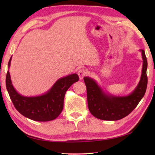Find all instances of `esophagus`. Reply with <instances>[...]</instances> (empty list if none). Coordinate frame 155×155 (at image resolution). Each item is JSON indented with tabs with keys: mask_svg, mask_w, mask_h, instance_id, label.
<instances>
[{
	"mask_svg": "<svg viewBox=\"0 0 155 155\" xmlns=\"http://www.w3.org/2000/svg\"><path fill=\"white\" fill-rule=\"evenodd\" d=\"M88 73V71L87 69L85 68H81L79 71L78 72V74L79 76V78L81 80H83V78L86 76Z\"/></svg>",
	"mask_w": 155,
	"mask_h": 155,
	"instance_id": "34e87169",
	"label": "esophagus"
}]
</instances>
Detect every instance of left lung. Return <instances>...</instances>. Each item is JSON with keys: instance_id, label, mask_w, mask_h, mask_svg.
<instances>
[{"instance_id": "8db88e82", "label": "left lung", "mask_w": 155, "mask_h": 155, "mask_svg": "<svg viewBox=\"0 0 155 155\" xmlns=\"http://www.w3.org/2000/svg\"><path fill=\"white\" fill-rule=\"evenodd\" d=\"M140 51L143 60L140 80L128 96L116 97L105 93L93 78L84 77L88 109L94 117L104 120H120L129 114L142 99L147 87V60L144 51L141 49Z\"/></svg>"}]
</instances>
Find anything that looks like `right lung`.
<instances>
[{"label":"right lung","mask_w":155,"mask_h":155,"mask_svg":"<svg viewBox=\"0 0 155 155\" xmlns=\"http://www.w3.org/2000/svg\"><path fill=\"white\" fill-rule=\"evenodd\" d=\"M11 57L8 68L11 66ZM79 80L77 74L62 77L56 82L47 93L37 97H24L13 87L9 71L6 77V87L15 108L23 116L35 121L52 120L61 113L65 93L71 85Z\"/></svg>","instance_id":"obj_1"}]
</instances>
